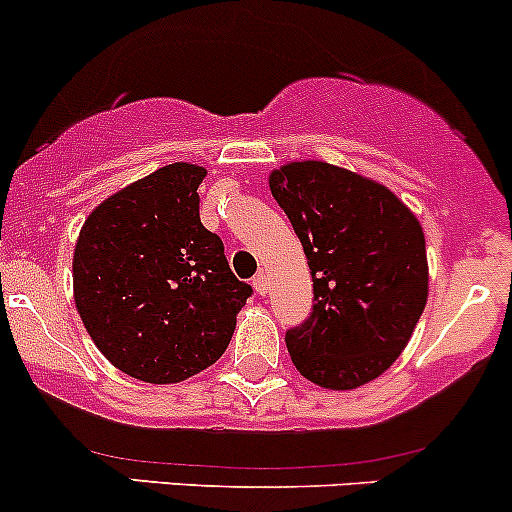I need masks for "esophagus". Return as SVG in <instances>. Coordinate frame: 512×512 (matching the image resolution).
Segmentation results:
<instances>
[{
	"label": "esophagus",
	"instance_id": "34e87169",
	"mask_svg": "<svg viewBox=\"0 0 512 512\" xmlns=\"http://www.w3.org/2000/svg\"><path fill=\"white\" fill-rule=\"evenodd\" d=\"M251 283H254V288H256L258 295H266L268 293V276H266V273H256L254 281H251Z\"/></svg>",
	"mask_w": 512,
	"mask_h": 512
}]
</instances>
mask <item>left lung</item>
I'll return each mask as SVG.
<instances>
[{"label":"left lung","instance_id":"1","mask_svg":"<svg viewBox=\"0 0 512 512\" xmlns=\"http://www.w3.org/2000/svg\"><path fill=\"white\" fill-rule=\"evenodd\" d=\"M313 276V310L286 330L293 365L325 389L372 382L402 355L429 293L419 221L387 187L328 162L273 170Z\"/></svg>","mask_w":512,"mask_h":512}]
</instances>
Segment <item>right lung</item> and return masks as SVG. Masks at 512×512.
I'll return each mask as SVG.
<instances>
[{
	"label": "right lung",
	"mask_w": 512,
	"mask_h": 512,
	"mask_svg": "<svg viewBox=\"0 0 512 512\" xmlns=\"http://www.w3.org/2000/svg\"><path fill=\"white\" fill-rule=\"evenodd\" d=\"M207 170L160 167L91 212L73 251V293L98 350L130 377L182 382L224 355L254 293L199 219Z\"/></svg>",
	"instance_id": "right-lung-1"
}]
</instances>
